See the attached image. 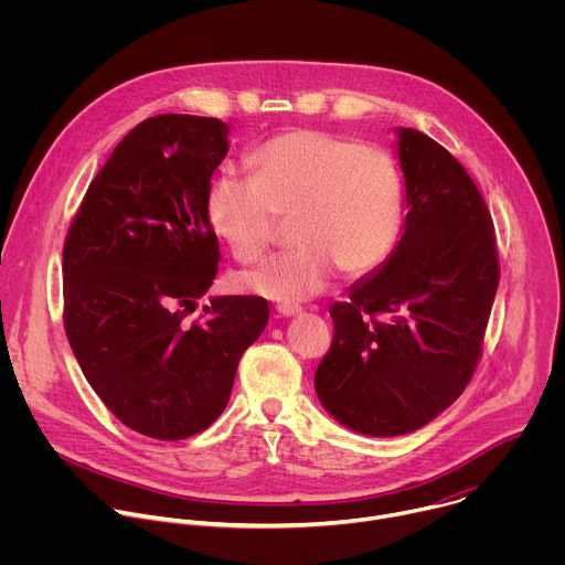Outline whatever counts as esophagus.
Wrapping results in <instances>:
<instances>
[{"mask_svg": "<svg viewBox=\"0 0 565 565\" xmlns=\"http://www.w3.org/2000/svg\"><path fill=\"white\" fill-rule=\"evenodd\" d=\"M277 312H279L281 317H295V315L301 312V306H297V303H279V306H277Z\"/></svg>", "mask_w": 565, "mask_h": 565, "instance_id": "esophagus-1", "label": "esophagus"}]
</instances>
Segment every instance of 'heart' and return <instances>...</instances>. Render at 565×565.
Returning <instances> with one entry per match:
<instances>
[{
    "label": "heart",
    "instance_id": "heart-1",
    "mask_svg": "<svg viewBox=\"0 0 565 565\" xmlns=\"http://www.w3.org/2000/svg\"><path fill=\"white\" fill-rule=\"evenodd\" d=\"M253 177L223 172L205 194L212 232L241 264L262 262L292 223L299 246L246 277L275 301L324 290L338 270L349 279L388 262L407 218V185L397 160L360 138L290 129L253 156Z\"/></svg>",
    "mask_w": 565,
    "mask_h": 565
}]
</instances>
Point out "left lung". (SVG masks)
Masks as SVG:
<instances>
[{"label":"left lung","instance_id":"left-lung-1","mask_svg":"<svg viewBox=\"0 0 565 565\" xmlns=\"http://www.w3.org/2000/svg\"><path fill=\"white\" fill-rule=\"evenodd\" d=\"M407 218L384 266L331 308L333 342L315 371L324 409L364 436L412 434L469 384L499 288L490 210L434 138L397 129Z\"/></svg>","mask_w":565,"mask_h":565}]
</instances>
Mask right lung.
<instances>
[{
  "instance_id": "1",
  "label": "right lung",
  "mask_w": 565,
  "mask_h": 565,
  "mask_svg": "<svg viewBox=\"0 0 565 565\" xmlns=\"http://www.w3.org/2000/svg\"><path fill=\"white\" fill-rule=\"evenodd\" d=\"M218 118L163 114L136 125L79 203L62 250L64 331L105 407L129 429L183 440L225 409L268 301L227 295L185 321L216 277L205 216L227 153Z\"/></svg>"
}]
</instances>
